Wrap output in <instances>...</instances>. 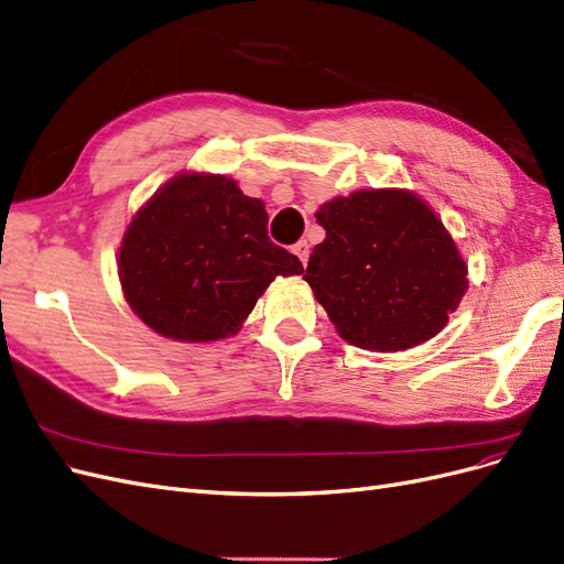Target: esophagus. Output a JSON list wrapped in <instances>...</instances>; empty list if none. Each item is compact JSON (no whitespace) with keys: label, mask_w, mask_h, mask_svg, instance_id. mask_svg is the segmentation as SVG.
Wrapping results in <instances>:
<instances>
[{"label":"esophagus","mask_w":564,"mask_h":564,"mask_svg":"<svg viewBox=\"0 0 564 564\" xmlns=\"http://www.w3.org/2000/svg\"><path fill=\"white\" fill-rule=\"evenodd\" d=\"M294 253H296V256H299V259H301L303 268H305V265H308V256H311V245H308V242H305V240L296 242V245H294Z\"/></svg>","instance_id":"obj_1"}]
</instances>
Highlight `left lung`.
<instances>
[{"label": "left lung", "instance_id": "obj_1", "mask_svg": "<svg viewBox=\"0 0 564 564\" xmlns=\"http://www.w3.org/2000/svg\"><path fill=\"white\" fill-rule=\"evenodd\" d=\"M327 232L303 280L336 334L371 352L425 344L468 289V263L433 207L406 187H360L315 212Z\"/></svg>", "mask_w": 564, "mask_h": 564}]
</instances>
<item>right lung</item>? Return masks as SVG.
Instances as JSON below:
<instances>
[{
    "instance_id": "right-lung-1",
    "label": "right lung",
    "mask_w": 564,
    "mask_h": 564,
    "mask_svg": "<svg viewBox=\"0 0 564 564\" xmlns=\"http://www.w3.org/2000/svg\"><path fill=\"white\" fill-rule=\"evenodd\" d=\"M263 199L237 181L187 172L135 212L117 251L133 315L181 344H214L242 329L275 278L301 275L294 253L268 240Z\"/></svg>"
}]
</instances>
